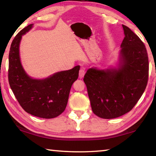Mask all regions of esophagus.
<instances>
[{"label": "esophagus", "mask_w": 156, "mask_h": 156, "mask_svg": "<svg viewBox=\"0 0 156 156\" xmlns=\"http://www.w3.org/2000/svg\"><path fill=\"white\" fill-rule=\"evenodd\" d=\"M84 73H85V72H84L83 69H80V71H79V78H83L84 76Z\"/></svg>", "instance_id": "obj_1"}]
</instances>
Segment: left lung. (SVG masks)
<instances>
[{
	"label": "left lung",
	"instance_id": "8db88e82",
	"mask_svg": "<svg viewBox=\"0 0 156 156\" xmlns=\"http://www.w3.org/2000/svg\"><path fill=\"white\" fill-rule=\"evenodd\" d=\"M122 27L125 38L115 67L89 68L83 79L92 111L105 119L130 112L143 94L149 77L146 47L128 27Z\"/></svg>",
	"mask_w": 156,
	"mask_h": 156
}]
</instances>
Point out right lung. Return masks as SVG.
Returning <instances> with one entry per match:
<instances>
[{
  "instance_id": "obj_1",
  "label": "right lung",
  "mask_w": 156,
  "mask_h": 156,
  "mask_svg": "<svg viewBox=\"0 0 156 156\" xmlns=\"http://www.w3.org/2000/svg\"><path fill=\"white\" fill-rule=\"evenodd\" d=\"M34 24L23 29L13 40L9 54V83L16 98L30 114L42 118H54L67 107L73 83L78 78L80 66L54 73L45 78L30 77L20 61V44L22 36Z\"/></svg>"
}]
</instances>
